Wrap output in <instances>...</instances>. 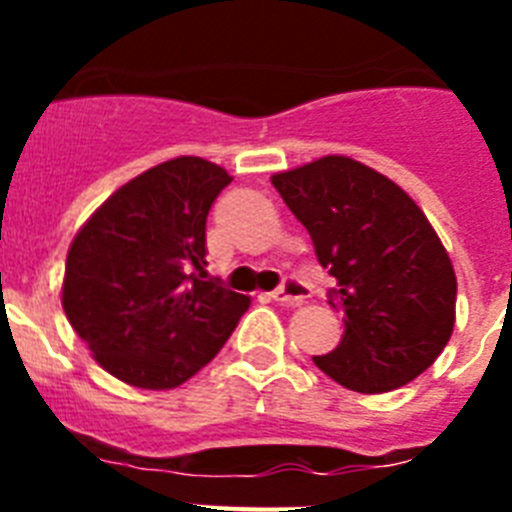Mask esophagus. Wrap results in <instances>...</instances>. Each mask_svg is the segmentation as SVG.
Listing matches in <instances>:
<instances>
[{"mask_svg":"<svg viewBox=\"0 0 512 512\" xmlns=\"http://www.w3.org/2000/svg\"><path fill=\"white\" fill-rule=\"evenodd\" d=\"M271 297H274V300L284 307H297V305H302L307 297H310V289H307V284L300 282L297 277H289V279H284V282L279 284L274 292H271Z\"/></svg>","mask_w":512,"mask_h":512,"instance_id":"34e87169","label":"esophagus"}]
</instances>
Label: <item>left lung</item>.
<instances>
[{
  "label": "left lung",
  "instance_id": "8db88e82",
  "mask_svg": "<svg viewBox=\"0 0 512 512\" xmlns=\"http://www.w3.org/2000/svg\"><path fill=\"white\" fill-rule=\"evenodd\" d=\"M307 228L328 302L343 312L336 351L312 356L346 390L379 395L413 382L449 343L456 274L418 205L395 182L346 156L271 176Z\"/></svg>",
  "mask_w": 512,
  "mask_h": 512
}]
</instances>
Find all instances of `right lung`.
I'll return each instance as SVG.
<instances>
[{
    "label": "right lung",
    "instance_id": "add662e5",
    "mask_svg": "<svg viewBox=\"0 0 512 512\" xmlns=\"http://www.w3.org/2000/svg\"><path fill=\"white\" fill-rule=\"evenodd\" d=\"M233 176L179 156L117 189L76 233L63 310L112 377L171 390L210 364L251 300L207 279V215Z\"/></svg>",
    "mask_w": 512,
    "mask_h": 512
}]
</instances>
